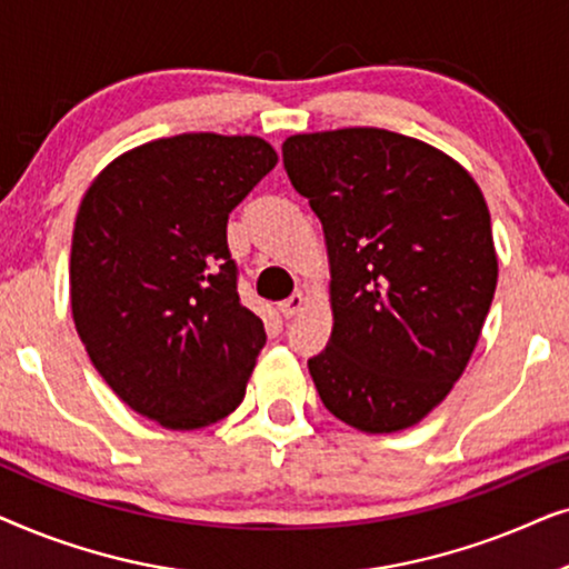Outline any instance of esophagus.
<instances>
[{
  "mask_svg": "<svg viewBox=\"0 0 569 569\" xmlns=\"http://www.w3.org/2000/svg\"><path fill=\"white\" fill-rule=\"evenodd\" d=\"M302 306H306V298H302V292H295L292 298L279 302V313H282V318H295L302 310Z\"/></svg>",
  "mask_w": 569,
  "mask_h": 569,
  "instance_id": "1",
  "label": "esophagus"
}]
</instances>
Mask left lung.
<instances>
[{
    "label": "left lung",
    "instance_id": "8db88e82",
    "mask_svg": "<svg viewBox=\"0 0 569 569\" xmlns=\"http://www.w3.org/2000/svg\"><path fill=\"white\" fill-rule=\"evenodd\" d=\"M282 158L331 263L318 396L362 432L407 430L461 378L492 306L487 201L453 158L386 129L295 134Z\"/></svg>",
    "mask_w": 569,
    "mask_h": 569
}]
</instances>
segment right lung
I'll list each match as a JSON object with an SVG mask.
<instances>
[{
	"mask_svg": "<svg viewBox=\"0 0 569 569\" xmlns=\"http://www.w3.org/2000/svg\"><path fill=\"white\" fill-rule=\"evenodd\" d=\"M274 166L259 137L154 139L116 158L77 212V333L113 393L168 430L243 401L267 333L238 298L228 217Z\"/></svg>",
	"mask_w": 569,
	"mask_h": 569,
	"instance_id": "1",
	"label": "right lung"
}]
</instances>
